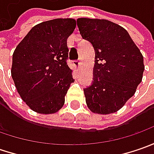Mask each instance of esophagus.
Instances as JSON below:
<instances>
[{
	"label": "esophagus",
	"instance_id": "obj_1",
	"mask_svg": "<svg viewBox=\"0 0 154 154\" xmlns=\"http://www.w3.org/2000/svg\"><path fill=\"white\" fill-rule=\"evenodd\" d=\"M74 64L75 65V66H79L80 65V61H78V60H75V61H74Z\"/></svg>",
	"mask_w": 154,
	"mask_h": 154
}]
</instances>
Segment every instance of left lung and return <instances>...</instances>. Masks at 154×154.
Listing matches in <instances>:
<instances>
[{
  "mask_svg": "<svg viewBox=\"0 0 154 154\" xmlns=\"http://www.w3.org/2000/svg\"><path fill=\"white\" fill-rule=\"evenodd\" d=\"M77 26L83 39L95 51L92 85L84 88L88 108L110 114L120 109L141 82L143 56L123 27L106 20L80 18Z\"/></svg>",
  "mask_w": 154,
  "mask_h": 154,
  "instance_id": "obj_1",
  "label": "left lung"
}]
</instances>
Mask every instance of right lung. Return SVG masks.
Listing matches in <instances>:
<instances>
[{
  "label": "right lung",
  "instance_id": "obj_1",
  "mask_svg": "<svg viewBox=\"0 0 154 154\" xmlns=\"http://www.w3.org/2000/svg\"><path fill=\"white\" fill-rule=\"evenodd\" d=\"M75 26L74 19L42 22L32 28L14 52L11 74L16 89L38 113L57 112L74 81L67 62V39Z\"/></svg>",
  "mask_w": 154,
  "mask_h": 154
}]
</instances>
